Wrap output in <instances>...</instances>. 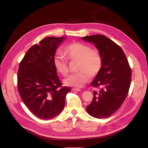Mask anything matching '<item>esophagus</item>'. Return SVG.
<instances>
[{
	"mask_svg": "<svg viewBox=\"0 0 148 148\" xmlns=\"http://www.w3.org/2000/svg\"><path fill=\"white\" fill-rule=\"evenodd\" d=\"M72 90H73V91H80V89H79V88H72Z\"/></svg>",
	"mask_w": 148,
	"mask_h": 148,
	"instance_id": "34e87169",
	"label": "esophagus"
}]
</instances>
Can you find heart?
Listing matches in <instances>:
<instances>
[{"mask_svg":"<svg viewBox=\"0 0 148 148\" xmlns=\"http://www.w3.org/2000/svg\"><path fill=\"white\" fill-rule=\"evenodd\" d=\"M65 56L59 54L53 57V64L56 71L62 76L69 73L68 60H78L77 73L67 77L64 83L66 86L79 88L89 82L91 76L95 77L100 72L102 66V57L99 51L93 50L91 46L79 42H72L67 45Z\"/></svg>","mask_w":148,"mask_h":148,"instance_id":"obj_1","label":"heart"}]
</instances>
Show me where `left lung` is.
I'll return each instance as SVG.
<instances>
[{
  "label": "left lung",
  "mask_w": 148,
  "mask_h": 148,
  "mask_svg": "<svg viewBox=\"0 0 148 148\" xmlns=\"http://www.w3.org/2000/svg\"><path fill=\"white\" fill-rule=\"evenodd\" d=\"M95 44L102 57V66L91 85L99 89L86 107L92 117L104 119L117 111L128 95L132 80V70L127 58L119 45L102 34L83 37Z\"/></svg>",
  "instance_id": "obj_1"
}]
</instances>
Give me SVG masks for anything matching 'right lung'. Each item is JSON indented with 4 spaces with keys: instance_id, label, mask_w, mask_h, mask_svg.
<instances>
[{
    "instance_id": "1",
    "label": "right lung",
    "mask_w": 148,
    "mask_h": 148,
    "mask_svg": "<svg viewBox=\"0 0 148 148\" xmlns=\"http://www.w3.org/2000/svg\"><path fill=\"white\" fill-rule=\"evenodd\" d=\"M65 37H46L31 46L20 63L18 91L25 104L41 119L59 115L65 103L68 86H62L53 64L56 49Z\"/></svg>"
}]
</instances>
